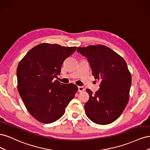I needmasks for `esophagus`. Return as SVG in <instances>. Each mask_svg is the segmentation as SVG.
I'll return each instance as SVG.
<instances>
[{"mask_svg": "<svg viewBox=\"0 0 150 150\" xmlns=\"http://www.w3.org/2000/svg\"><path fill=\"white\" fill-rule=\"evenodd\" d=\"M84 90V87L83 86H78V92H82Z\"/></svg>", "mask_w": 150, "mask_h": 150, "instance_id": "1", "label": "esophagus"}]
</instances>
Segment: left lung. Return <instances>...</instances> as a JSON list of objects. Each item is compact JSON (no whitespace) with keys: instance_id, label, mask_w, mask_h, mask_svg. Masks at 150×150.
I'll return each instance as SVG.
<instances>
[{"instance_id":"left-lung-1","label":"left lung","mask_w":150,"mask_h":150,"mask_svg":"<svg viewBox=\"0 0 150 150\" xmlns=\"http://www.w3.org/2000/svg\"><path fill=\"white\" fill-rule=\"evenodd\" d=\"M77 51L88 59L93 76L101 81L94 94L86 89L89 99L84 105L86 115L96 124H110L120 116L129 101L131 76L126 62L103 45L78 47Z\"/></svg>"}]
</instances>
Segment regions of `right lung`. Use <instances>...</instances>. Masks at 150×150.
Segmentation results:
<instances>
[{"label": "right lung", "mask_w": 150, "mask_h": 150, "mask_svg": "<svg viewBox=\"0 0 150 150\" xmlns=\"http://www.w3.org/2000/svg\"><path fill=\"white\" fill-rule=\"evenodd\" d=\"M76 47L42 43L25 54L17 66V89L24 105L35 119L51 123L64 114L78 88L53 81L59 75L64 60Z\"/></svg>", "instance_id": "1"}]
</instances>
